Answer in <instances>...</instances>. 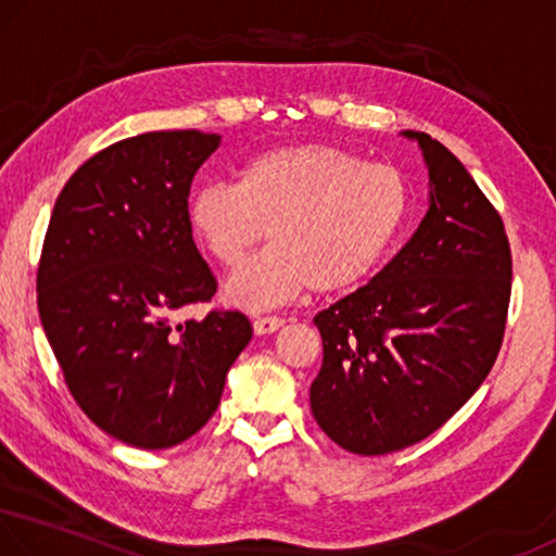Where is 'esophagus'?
<instances>
[{
	"instance_id": "1",
	"label": "esophagus",
	"mask_w": 556,
	"mask_h": 556,
	"mask_svg": "<svg viewBox=\"0 0 556 556\" xmlns=\"http://www.w3.org/2000/svg\"><path fill=\"white\" fill-rule=\"evenodd\" d=\"M283 318H255L253 320V332L255 336H270V332H276L283 328Z\"/></svg>"
}]
</instances>
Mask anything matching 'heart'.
<instances>
[{
	"label": "heart",
	"mask_w": 556,
	"mask_h": 556,
	"mask_svg": "<svg viewBox=\"0 0 556 556\" xmlns=\"http://www.w3.org/2000/svg\"><path fill=\"white\" fill-rule=\"evenodd\" d=\"M407 211L397 168L365 164L330 143H293L255 153L236 184L199 186L186 224L220 266H238L268 230V249L224 288L228 305L255 313L305 290L340 295L363 286L403 233Z\"/></svg>",
	"instance_id": "heart-1"
}]
</instances>
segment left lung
Returning a JSON list of instances; mask_svg holds the SVG:
<instances>
[{
    "label": "left lung",
    "mask_w": 556,
    "mask_h": 556,
    "mask_svg": "<svg viewBox=\"0 0 556 556\" xmlns=\"http://www.w3.org/2000/svg\"><path fill=\"white\" fill-rule=\"evenodd\" d=\"M425 218L370 283L313 318L323 367L315 422L355 455L405 450L445 425L497 361L511 290L500 213L455 153L422 131Z\"/></svg>",
    "instance_id": "1"
}]
</instances>
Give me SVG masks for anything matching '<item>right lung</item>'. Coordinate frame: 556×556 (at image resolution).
Segmentation results:
<instances>
[{"instance_id": "add662e5", "label": "right lung", "mask_w": 556, "mask_h": 556, "mask_svg": "<svg viewBox=\"0 0 556 556\" xmlns=\"http://www.w3.org/2000/svg\"><path fill=\"white\" fill-rule=\"evenodd\" d=\"M218 147L203 131L124 139L76 168L51 211L41 326L76 403L131 447L166 450L199 432L253 336L238 311L170 326V313L216 293L186 203Z\"/></svg>"}]
</instances>
